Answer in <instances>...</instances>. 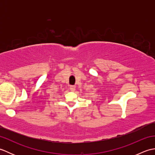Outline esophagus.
<instances>
[{
	"label": "esophagus",
	"instance_id": "obj_1",
	"mask_svg": "<svg viewBox=\"0 0 155 155\" xmlns=\"http://www.w3.org/2000/svg\"><path fill=\"white\" fill-rule=\"evenodd\" d=\"M76 89V87L74 86V85H71V86H70V90L72 91V92H74Z\"/></svg>",
	"mask_w": 155,
	"mask_h": 155
}]
</instances>
